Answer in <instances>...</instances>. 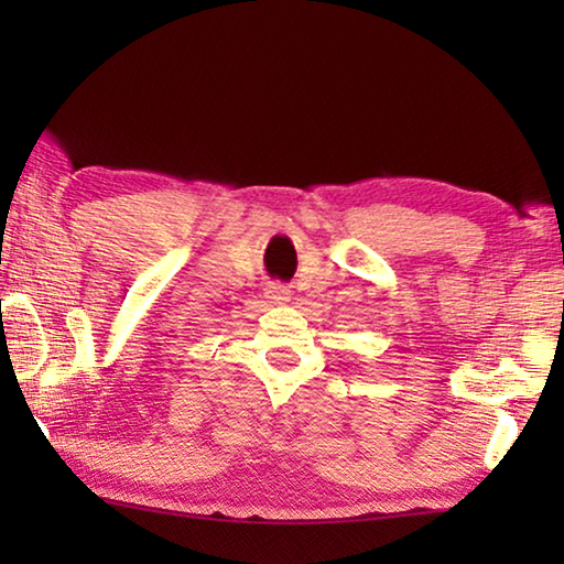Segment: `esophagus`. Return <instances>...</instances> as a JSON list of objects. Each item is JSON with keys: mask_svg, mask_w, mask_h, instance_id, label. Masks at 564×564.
I'll return each instance as SVG.
<instances>
[{"mask_svg": "<svg viewBox=\"0 0 564 564\" xmlns=\"http://www.w3.org/2000/svg\"><path fill=\"white\" fill-rule=\"evenodd\" d=\"M269 297V303H273V305H283V303H289L291 301V289L289 285H283V283H271V285H267V293H263Z\"/></svg>", "mask_w": 564, "mask_h": 564, "instance_id": "obj_1", "label": "esophagus"}]
</instances>
